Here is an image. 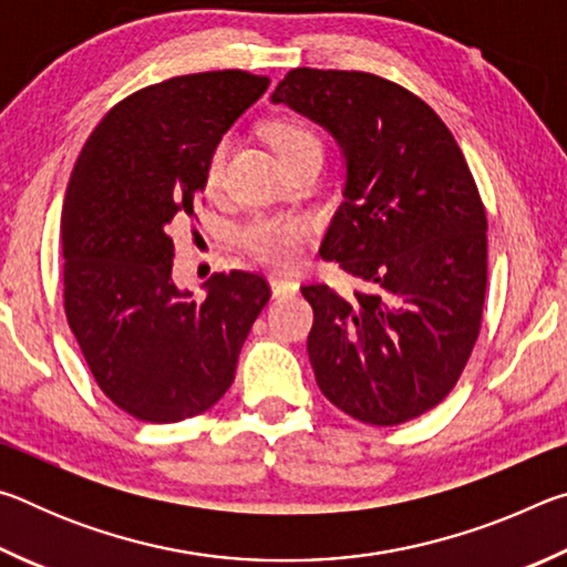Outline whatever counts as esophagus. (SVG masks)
Wrapping results in <instances>:
<instances>
[{"instance_id": "esophagus-1", "label": "esophagus", "mask_w": 567, "mask_h": 567, "mask_svg": "<svg viewBox=\"0 0 567 567\" xmlns=\"http://www.w3.org/2000/svg\"><path fill=\"white\" fill-rule=\"evenodd\" d=\"M270 290L275 297H287L300 290V285L295 280H285V277H270Z\"/></svg>"}]
</instances>
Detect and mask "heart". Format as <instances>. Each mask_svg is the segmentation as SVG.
<instances>
[{
    "label": "heart",
    "mask_w": 567,
    "mask_h": 567,
    "mask_svg": "<svg viewBox=\"0 0 567 567\" xmlns=\"http://www.w3.org/2000/svg\"><path fill=\"white\" fill-rule=\"evenodd\" d=\"M267 140L272 142L277 155H287L295 147L307 145V142H318L315 134L297 124L292 120H275L267 124ZM227 157V140H219L215 150L209 152L205 165V187L215 189L219 185V175H223V165ZM307 227L300 219H275V217H260L249 223L243 233L245 245L260 257V260L270 262L275 267H287L297 260L302 249Z\"/></svg>",
    "instance_id": "heart-1"
}]
</instances>
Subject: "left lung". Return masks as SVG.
<instances>
[{"label":"left lung","instance_id":"left-lung-1","mask_svg":"<svg viewBox=\"0 0 567 567\" xmlns=\"http://www.w3.org/2000/svg\"><path fill=\"white\" fill-rule=\"evenodd\" d=\"M272 104L338 142L342 203L320 255L368 285L350 297L302 287L315 380L350 417L400 425L453 390L477 340L487 219L475 179L445 122L382 76L300 66Z\"/></svg>","mask_w":567,"mask_h":567}]
</instances>
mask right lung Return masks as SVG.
<instances>
[{
    "label": "right lung",
    "instance_id": "obj_1",
    "mask_svg": "<svg viewBox=\"0 0 567 567\" xmlns=\"http://www.w3.org/2000/svg\"><path fill=\"white\" fill-rule=\"evenodd\" d=\"M270 80L243 70L172 76L130 94L76 157L62 209L64 312L97 385L145 422L215 405L270 300L265 277L172 280L175 217H195L209 152Z\"/></svg>",
    "mask_w": 567,
    "mask_h": 567
}]
</instances>
